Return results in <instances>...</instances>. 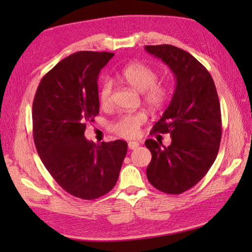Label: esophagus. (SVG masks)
<instances>
[{
  "label": "esophagus",
  "instance_id": "esophagus-1",
  "mask_svg": "<svg viewBox=\"0 0 252 252\" xmlns=\"http://www.w3.org/2000/svg\"><path fill=\"white\" fill-rule=\"evenodd\" d=\"M127 146H129V149H131V150H134V149L139 147V142L138 141H130L129 143H127Z\"/></svg>",
  "mask_w": 252,
  "mask_h": 252
}]
</instances>
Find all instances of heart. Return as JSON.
<instances>
[{
  "instance_id": "obj_1",
  "label": "heart",
  "mask_w": 252,
  "mask_h": 252,
  "mask_svg": "<svg viewBox=\"0 0 252 252\" xmlns=\"http://www.w3.org/2000/svg\"><path fill=\"white\" fill-rule=\"evenodd\" d=\"M119 76L132 88L143 93V101L152 108H161L167 103L170 96L169 85L158 82V72L144 63L133 62L122 67ZM113 82L110 79L102 81L99 90V101L103 108L112 103ZM147 114L139 111L135 113L123 114L111 126V130L123 138H134L140 126L147 121Z\"/></svg>"
}]
</instances>
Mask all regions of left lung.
Instances as JSON below:
<instances>
[{
	"instance_id": "obj_1",
	"label": "left lung",
	"mask_w": 252,
	"mask_h": 252,
	"mask_svg": "<svg viewBox=\"0 0 252 252\" xmlns=\"http://www.w3.org/2000/svg\"><path fill=\"white\" fill-rule=\"evenodd\" d=\"M146 50L177 80L171 102L150 132L170 133L171 144L147 140L152 155L147 177L162 192L180 194L206 176L218 155L222 133L218 93L208 70L185 50L170 44L146 45Z\"/></svg>"
}]
</instances>
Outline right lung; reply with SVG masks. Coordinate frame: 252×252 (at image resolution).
<instances>
[{
	"instance_id": "right-lung-1",
	"label": "right lung",
	"mask_w": 252,
	"mask_h": 252,
	"mask_svg": "<svg viewBox=\"0 0 252 252\" xmlns=\"http://www.w3.org/2000/svg\"><path fill=\"white\" fill-rule=\"evenodd\" d=\"M113 55H69L42 78L33 100V139L44 167L67 193L84 200L113 189L127 151L123 140L99 146L84 136L99 114V73Z\"/></svg>"
}]
</instances>
